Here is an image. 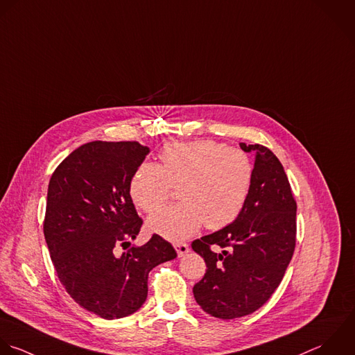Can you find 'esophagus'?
<instances>
[{
  "label": "esophagus",
  "instance_id": "obj_1",
  "mask_svg": "<svg viewBox=\"0 0 355 355\" xmlns=\"http://www.w3.org/2000/svg\"><path fill=\"white\" fill-rule=\"evenodd\" d=\"M174 248H175L177 254H178L180 257H182L184 254H187V253L189 252V246H188L187 243H175Z\"/></svg>",
  "mask_w": 355,
  "mask_h": 355
}]
</instances>
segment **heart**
<instances>
[{
	"instance_id": "heart-1",
	"label": "heart",
	"mask_w": 355,
	"mask_h": 355,
	"mask_svg": "<svg viewBox=\"0 0 355 355\" xmlns=\"http://www.w3.org/2000/svg\"><path fill=\"white\" fill-rule=\"evenodd\" d=\"M159 160V166H138L128 187L135 206L153 213L180 185L181 202L148 220L152 232L180 241L203 224L207 230H221L239 217L254 177L252 159L243 150L211 139L170 142L160 149Z\"/></svg>"
}]
</instances>
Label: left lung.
<instances>
[{
  "mask_svg": "<svg viewBox=\"0 0 355 355\" xmlns=\"http://www.w3.org/2000/svg\"><path fill=\"white\" fill-rule=\"evenodd\" d=\"M241 148L256 153L253 184L242 213L225 228L192 242L207 267L193 286L195 300L221 320L241 318L264 306L296 248L297 205L284 166L263 145L242 142Z\"/></svg>",
  "mask_w": 355,
  "mask_h": 355,
  "instance_id": "obj_1",
  "label": "left lung"
}]
</instances>
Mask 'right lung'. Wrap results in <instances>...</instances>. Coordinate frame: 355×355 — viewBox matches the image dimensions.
<instances>
[{
    "label": "right lung",
    "mask_w": 355,
    "mask_h": 355,
    "mask_svg": "<svg viewBox=\"0 0 355 355\" xmlns=\"http://www.w3.org/2000/svg\"><path fill=\"white\" fill-rule=\"evenodd\" d=\"M149 148L137 141H94L53 171L44 236L58 278L83 309L105 320L131 315L145 303L148 275L177 252L159 235L131 246L142 227L130 181ZM128 250L121 255L116 249Z\"/></svg>",
    "instance_id": "1"
}]
</instances>
